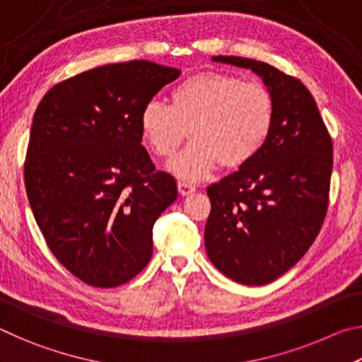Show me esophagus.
I'll return each mask as SVG.
<instances>
[{"instance_id":"obj_1","label":"esophagus","mask_w":362,"mask_h":362,"mask_svg":"<svg viewBox=\"0 0 362 362\" xmlns=\"http://www.w3.org/2000/svg\"><path fill=\"white\" fill-rule=\"evenodd\" d=\"M177 188H179V193L182 196H187V194H192L194 193V187L192 185V183H187V182H179L177 183Z\"/></svg>"}]
</instances>
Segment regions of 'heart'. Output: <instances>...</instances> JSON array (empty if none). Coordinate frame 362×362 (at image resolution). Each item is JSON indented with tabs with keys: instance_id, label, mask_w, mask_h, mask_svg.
I'll return each mask as SVG.
<instances>
[{
	"instance_id": "heart-1",
	"label": "heart",
	"mask_w": 362,
	"mask_h": 362,
	"mask_svg": "<svg viewBox=\"0 0 362 362\" xmlns=\"http://www.w3.org/2000/svg\"><path fill=\"white\" fill-rule=\"evenodd\" d=\"M274 121L267 86L226 73H198L170 90V105L151 100L140 112V134L156 156L169 158L183 140L185 150L168 164L182 180L196 182L220 163L235 169L262 150Z\"/></svg>"
}]
</instances>
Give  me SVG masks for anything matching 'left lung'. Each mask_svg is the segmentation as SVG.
Masks as SVG:
<instances>
[{
    "label": "left lung",
    "instance_id": "left-lung-1",
    "mask_svg": "<svg viewBox=\"0 0 362 362\" xmlns=\"http://www.w3.org/2000/svg\"><path fill=\"white\" fill-rule=\"evenodd\" d=\"M212 60L259 75L273 95L274 121L262 150L207 188L206 252L226 278L246 286L268 284L302 259L321 230L332 140L313 95L298 79L252 59Z\"/></svg>",
    "mask_w": 362,
    "mask_h": 362
}]
</instances>
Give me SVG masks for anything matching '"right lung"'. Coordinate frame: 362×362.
I'll return each instance as SVG.
<instances>
[{
  "instance_id": "obj_1",
  "label": "right lung",
  "mask_w": 362,
  "mask_h": 362,
  "mask_svg": "<svg viewBox=\"0 0 362 362\" xmlns=\"http://www.w3.org/2000/svg\"><path fill=\"white\" fill-rule=\"evenodd\" d=\"M179 69L148 60L97 66L59 83L33 116L25 188L56 259L83 283L116 287L153 254V225L177 199L155 170L140 112Z\"/></svg>"
}]
</instances>
